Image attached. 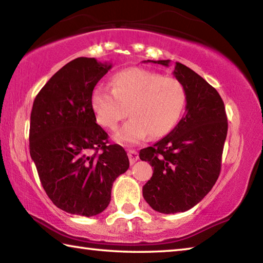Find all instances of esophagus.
I'll return each instance as SVG.
<instances>
[{
    "label": "esophagus",
    "instance_id": "34e87169",
    "mask_svg": "<svg viewBox=\"0 0 263 263\" xmlns=\"http://www.w3.org/2000/svg\"><path fill=\"white\" fill-rule=\"evenodd\" d=\"M127 155H128V159H130L131 164H135L138 161V159H139V154H138L136 149H128Z\"/></svg>",
    "mask_w": 263,
    "mask_h": 263
}]
</instances>
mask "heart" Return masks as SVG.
<instances>
[{
  "instance_id": "b5f03b06",
  "label": "heart",
  "mask_w": 263,
  "mask_h": 263,
  "mask_svg": "<svg viewBox=\"0 0 263 263\" xmlns=\"http://www.w3.org/2000/svg\"><path fill=\"white\" fill-rule=\"evenodd\" d=\"M90 103L97 123L106 128H115L130 114L115 138L122 144H138L151 133L161 137L176 125L185 92L179 80L133 67L115 75L112 90L105 86L92 89Z\"/></svg>"
}]
</instances>
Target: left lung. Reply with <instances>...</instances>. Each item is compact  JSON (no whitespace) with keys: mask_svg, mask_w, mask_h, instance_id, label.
Segmentation results:
<instances>
[{"mask_svg":"<svg viewBox=\"0 0 263 263\" xmlns=\"http://www.w3.org/2000/svg\"><path fill=\"white\" fill-rule=\"evenodd\" d=\"M147 61L167 67L171 62ZM173 74L185 92L184 116L169 135L139 152L153 167L142 196L153 210L166 215L189 210L212 189L228 135L224 102L216 89L180 62Z\"/></svg>","mask_w":263,"mask_h":263,"instance_id":"left-lung-1","label":"left lung"}]
</instances>
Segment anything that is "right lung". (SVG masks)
I'll return each mask as SVG.
<instances>
[{
  "label": "right lung",
  "mask_w": 263,
  "mask_h": 263,
  "mask_svg": "<svg viewBox=\"0 0 263 263\" xmlns=\"http://www.w3.org/2000/svg\"><path fill=\"white\" fill-rule=\"evenodd\" d=\"M110 68L95 58H77L48 80L31 111V159L53 204L72 215L104 211L115 180L130 166L125 149L108 144L90 103Z\"/></svg>",
  "instance_id": "obj_1"
}]
</instances>
